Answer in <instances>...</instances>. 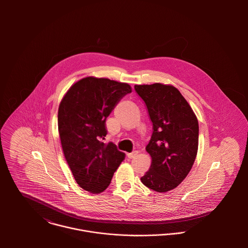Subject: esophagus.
Wrapping results in <instances>:
<instances>
[{
  "mask_svg": "<svg viewBox=\"0 0 248 248\" xmlns=\"http://www.w3.org/2000/svg\"><path fill=\"white\" fill-rule=\"evenodd\" d=\"M139 154V152L138 151H134L133 153H129V154H127V156L129 157V158H134L135 156H137V155Z\"/></svg>",
  "mask_w": 248,
  "mask_h": 248,
  "instance_id": "esophagus-1",
  "label": "esophagus"
}]
</instances>
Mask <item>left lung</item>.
Here are the masks:
<instances>
[{"instance_id": "left-lung-1", "label": "left lung", "mask_w": 248, "mask_h": 248, "mask_svg": "<svg viewBox=\"0 0 248 248\" xmlns=\"http://www.w3.org/2000/svg\"><path fill=\"white\" fill-rule=\"evenodd\" d=\"M153 123L146 151L150 170L140 178L148 188L165 193L177 187L189 174L199 147L198 118L177 88L155 83L136 85Z\"/></svg>"}]
</instances>
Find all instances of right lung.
Returning <instances> with one entry per match:
<instances>
[{
  "instance_id": "1",
  "label": "right lung",
  "mask_w": 248,
  "mask_h": 248,
  "mask_svg": "<svg viewBox=\"0 0 248 248\" xmlns=\"http://www.w3.org/2000/svg\"><path fill=\"white\" fill-rule=\"evenodd\" d=\"M132 88L108 78L89 76L74 83L58 108V131L67 163L77 184L99 194L109 185L125 158L112 142L105 143L106 119Z\"/></svg>"
}]
</instances>
